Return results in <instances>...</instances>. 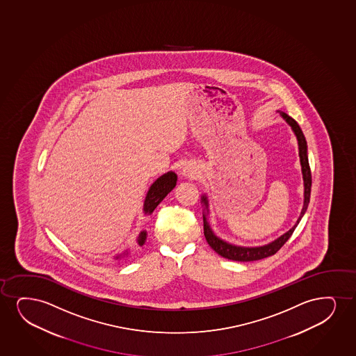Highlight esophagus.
Returning a JSON list of instances; mask_svg holds the SVG:
<instances>
[{
  "label": "esophagus",
  "instance_id": "obj_1",
  "mask_svg": "<svg viewBox=\"0 0 356 356\" xmlns=\"http://www.w3.org/2000/svg\"><path fill=\"white\" fill-rule=\"evenodd\" d=\"M183 175H184V176L193 177L196 175V171H195L193 167L186 166L183 168Z\"/></svg>",
  "mask_w": 356,
  "mask_h": 356
}]
</instances>
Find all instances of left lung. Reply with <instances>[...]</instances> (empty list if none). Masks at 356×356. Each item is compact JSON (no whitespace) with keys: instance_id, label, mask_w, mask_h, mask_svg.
<instances>
[{"instance_id":"left-lung-1","label":"left lung","mask_w":356,"mask_h":356,"mask_svg":"<svg viewBox=\"0 0 356 356\" xmlns=\"http://www.w3.org/2000/svg\"><path fill=\"white\" fill-rule=\"evenodd\" d=\"M282 117L288 122L289 125L293 127V132L296 135L297 140H298V147H300V159H301L302 173H303V180H305V204L302 208L301 216L297 220V224L301 220L302 216L306 212L308 203H309V197H311L312 189V172L311 167H309V162H308V155H307V142L305 138V135L302 132L301 127H298L296 120H293V118L289 117L288 114L285 113H280ZM202 202L204 203L206 208H208L207 197L203 196ZM296 225L293 226V229H289L286 234H284L282 237L275 239V242L264 245V247L257 248H243L236 247V245H231V244L226 243L220 238H218L216 234H213L212 229L208 225L206 218L203 216V232H204V237L207 241L208 244L211 245L214 252H218L220 257L229 259V260H234V261H257V260H261L265 257H272L275 255V252L280 250V248L283 247L285 242L288 241L293 231L296 229Z\"/></svg>"}]
</instances>
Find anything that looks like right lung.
I'll list each match as a JSON object with an SVG mask.
<instances>
[{
    "label": "right lung",
    "mask_w": 356,
    "mask_h": 356,
    "mask_svg": "<svg viewBox=\"0 0 356 356\" xmlns=\"http://www.w3.org/2000/svg\"><path fill=\"white\" fill-rule=\"evenodd\" d=\"M176 184L177 176L176 173H173V172H167L166 175L160 177L158 180H155V183L150 186L145 201H144V213L153 212L154 209L158 207L159 203L166 197L167 194L171 193ZM145 237H147V232L145 231L140 232V237L137 239L140 245H143Z\"/></svg>",
    "instance_id": "right-lung-1"
}]
</instances>
